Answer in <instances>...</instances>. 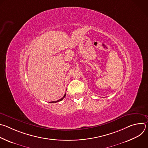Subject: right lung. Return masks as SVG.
Wrapping results in <instances>:
<instances>
[{
	"mask_svg": "<svg viewBox=\"0 0 148 148\" xmlns=\"http://www.w3.org/2000/svg\"><path fill=\"white\" fill-rule=\"evenodd\" d=\"M66 94H64V95L63 96V97H62V98H61V99H58V100H57V101H52V102H50V103H54V102H57L61 101V100H62L63 99H64V98L66 97Z\"/></svg>",
	"mask_w": 148,
	"mask_h": 148,
	"instance_id": "obj_1",
	"label": "right lung"
}]
</instances>
